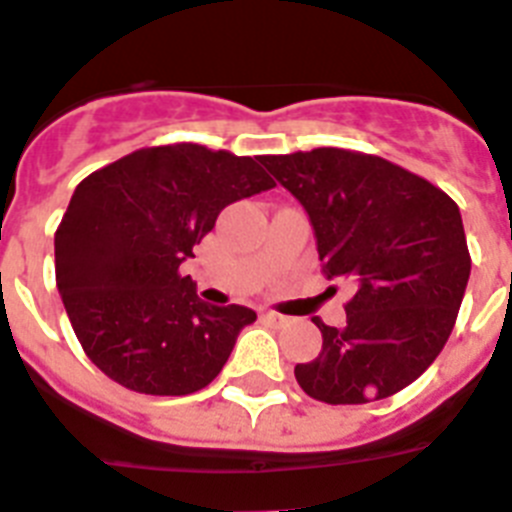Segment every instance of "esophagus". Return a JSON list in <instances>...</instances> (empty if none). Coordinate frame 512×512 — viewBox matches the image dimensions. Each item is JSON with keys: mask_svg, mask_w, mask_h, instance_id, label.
<instances>
[{"mask_svg": "<svg viewBox=\"0 0 512 512\" xmlns=\"http://www.w3.org/2000/svg\"><path fill=\"white\" fill-rule=\"evenodd\" d=\"M264 321L272 323V326H287V323H290V318L282 316V313H277V310H264Z\"/></svg>", "mask_w": 512, "mask_h": 512, "instance_id": "1", "label": "esophagus"}]
</instances>
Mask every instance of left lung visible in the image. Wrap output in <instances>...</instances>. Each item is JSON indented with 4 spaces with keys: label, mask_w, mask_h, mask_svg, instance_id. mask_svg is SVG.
Here are the masks:
<instances>
[{
    "label": "left lung",
    "mask_w": 512,
    "mask_h": 512,
    "mask_svg": "<svg viewBox=\"0 0 512 512\" xmlns=\"http://www.w3.org/2000/svg\"><path fill=\"white\" fill-rule=\"evenodd\" d=\"M261 165L308 212L323 274L355 285L342 329L316 318L323 347L295 365L300 388L368 404L417 381L448 342L471 274L458 204L383 157L339 147Z\"/></svg>",
    "instance_id": "left-lung-1"
}]
</instances>
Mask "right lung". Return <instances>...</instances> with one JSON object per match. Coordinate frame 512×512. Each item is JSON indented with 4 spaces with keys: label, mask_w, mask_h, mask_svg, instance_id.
I'll list each match as a JSON object with an SVG mask.
<instances>
[{
    "label": "right lung",
    "mask_w": 512,
    "mask_h": 512,
    "mask_svg": "<svg viewBox=\"0 0 512 512\" xmlns=\"http://www.w3.org/2000/svg\"><path fill=\"white\" fill-rule=\"evenodd\" d=\"M259 163L165 144L131 152L74 189L54 235L56 287L85 355L111 381L186 396L220 375L256 313L204 303L178 269L227 204L274 189Z\"/></svg>",
    "instance_id": "obj_1"
}]
</instances>
